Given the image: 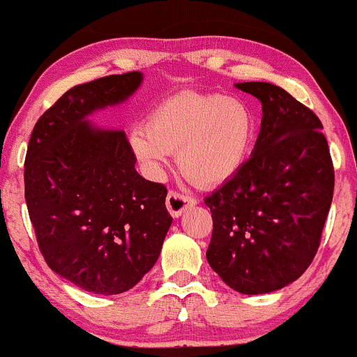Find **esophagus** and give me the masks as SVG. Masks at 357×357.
I'll return each mask as SVG.
<instances>
[{
	"instance_id": "esophagus-1",
	"label": "esophagus",
	"mask_w": 357,
	"mask_h": 357,
	"mask_svg": "<svg viewBox=\"0 0 357 357\" xmlns=\"http://www.w3.org/2000/svg\"><path fill=\"white\" fill-rule=\"evenodd\" d=\"M197 201L191 196H184V194H179L176 191H171L166 197V207H168V212L173 218H179L183 215L184 211L191 209L192 206H196Z\"/></svg>"
}]
</instances>
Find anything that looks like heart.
Segmentation results:
<instances>
[{"label":"heart","instance_id":"obj_1","mask_svg":"<svg viewBox=\"0 0 357 357\" xmlns=\"http://www.w3.org/2000/svg\"><path fill=\"white\" fill-rule=\"evenodd\" d=\"M255 137V115L241 98L179 92L156 103L146 125L133 126L128 142L148 174L160 176L178 151L183 176L197 186L215 188L245 168Z\"/></svg>","mask_w":357,"mask_h":357}]
</instances>
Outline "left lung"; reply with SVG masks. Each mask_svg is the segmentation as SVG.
<instances>
[{
    "label": "left lung",
    "mask_w": 357,
    "mask_h": 357,
    "mask_svg": "<svg viewBox=\"0 0 357 357\" xmlns=\"http://www.w3.org/2000/svg\"><path fill=\"white\" fill-rule=\"evenodd\" d=\"M234 87L261 103L260 133L245 168L204 202L212 214L206 259L232 290L261 295L305 273L319 247L335 189L321 121L268 82Z\"/></svg>",
    "instance_id": "left-lung-1"
}]
</instances>
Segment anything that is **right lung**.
<instances>
[{"mask_svg":"<svg viewBox=\"0 0 357 357\" xmlns=\"http://www.w3.org/2000/svg\"><path fill=\"white\" fill-rule=\"evenodd\" d=\"M142 84V72H126L67 90L29 138L24 196L39 249L52 272L97 295L137 285L173 222L168 191L137 173L123 130L90 121Z\"/></svg>","mask_w":357,"mask_h":357,"instance_id":"obj_1","label":"right lung"}]
</instances>
